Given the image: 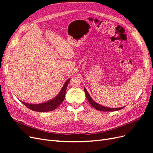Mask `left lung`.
<instances>
[{"label": "left lung", "instance_id": "8db88e82", "mask_svg": "<svg viewBox=\"0 0 153 153\" xmlns=\"http://www.w3.org/2000/svg\"><path fill=\"white\" fill-rule=\"evenodd\" d=\"M84 91H85V96H86V98L89 101V103L92 105V107H94L95 109L100 110V111H103V112H112V111H116V110H121L122 108H123L124 106L123 107H121V108H108V107H105V106H103L102 105H101L100 104H98L97 103H96L94 101H93L91 98V97L90 96L89 94L88 93V92L87 91L85 88H84Z\"/></svg>", "mask_w": 153, "mask_h": 153}]
</instances>
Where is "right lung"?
Wrapping results in <instances>:
<instances>
[{
  "label": "right lung",
  "mask_w": 153,
  "mask_h": 153,
  "mask_svg": "<svg viewBox=\"0 0 153 153\" xmlns=\"http://www.w3.org/2000/svg\"><path fill=\"white\" fill-rule=\"evenodd\" d=\"M69 80H70V78L68 79L66 82L65 84H64L61 92H60V93L52 100L41 104L32 105L23 102V101H22V103L25 106H26L28 108L32 110L36 111V112H48V111H52L55 109H56L58 106L62 103L64 98H65L66 91Z\"/></svg>",
  "instance_id": "add662e5"
}]
</instances>
